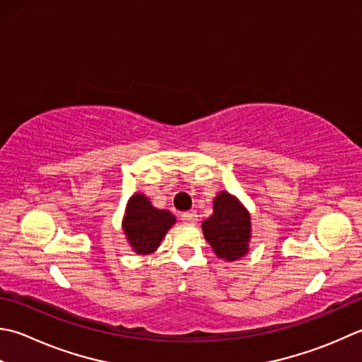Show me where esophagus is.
Segmentation results:
<instances>
[{
  "label": "esophagus",
  "instance_id": "34e87169",
  "mask_svg": "<svg viewBox=\"0 0 362 362\" xmlns=\"http://www.w3.org/2000/svg\"><path fill=\"white\" fill-rule=\"evenodd\" d=\"M180 219L183 223L187 224H194L197 221V214L194 210H189V211H183V214L180 215Z\"/></svg>",
  "mask_w": 362,
  "mask_h": 362
}]
</instances>
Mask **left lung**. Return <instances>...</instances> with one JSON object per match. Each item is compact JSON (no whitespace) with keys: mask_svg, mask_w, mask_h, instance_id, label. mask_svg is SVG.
Returning a JSON list of instances; mask_svg holds the SVG:
<instances>
[{"mask_svg":"<svg viewBox=\"0 0 362 362\" xmlns=\"http://www.w3.org/2000/svg\"><path fill=\"white\" fill-rule=\"evenodd\" d=\"M204 237L219 259L237 260L247 252L251 218L237 197L219 193L214 201V215L202 223Z\"/></svg>","mask_w":362,"mask_h":362,"instance_id":"obj_1","label":"left lung"}]
</instances>
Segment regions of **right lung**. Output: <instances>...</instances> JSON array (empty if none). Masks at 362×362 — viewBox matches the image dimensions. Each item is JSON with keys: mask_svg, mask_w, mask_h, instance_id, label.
<instances>
[{"mask_svg": "<svg viewBox=\"0 0 362 362\" xmlns=\"http://www.w3.org/2000/svg\"><path fill=\"white\" fill-rule=\"evenodd\" d=\"M174 223L171 211L155 209L144 194H134L127 205L124 230L134 252L151 254Z\"/></svg>", "mask_w": 362, "mask_h": 362, "instance_id": "1", "label": "right lung"}]
</instances>
